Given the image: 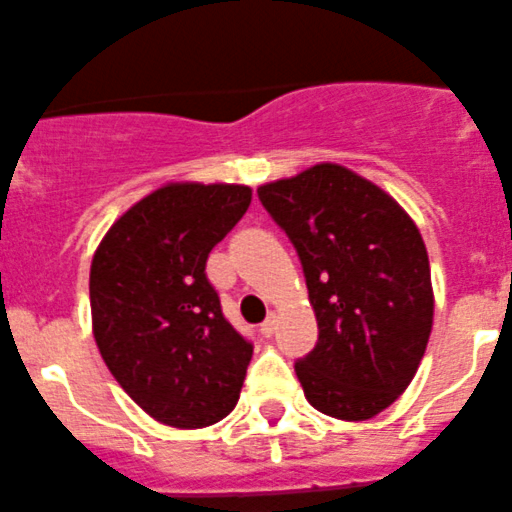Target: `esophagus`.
<instances>
[{
	"instance_id": "obj_1",
	"label": "esophagus",
	"mask_w": 512,
	"mask_h": 512,
	"mask_svg": "<svg viewBox=\"0 0 512 512\" xmlns=\"http://www.w3.org/2000/svg\"><path fill=\"white\" fill-rule=\"evenodd\" d=\"M275 328H278V315L270 313V315H267V318H265V323H262V326H260V333H262V336H265V338H270L272 333H275Z\"/></svg>"
}]
</instances>
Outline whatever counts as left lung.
<instances>
[{
	"instance_id": "1",
	"label": "left lung",
	"mask_w": 512,
	"mask_h": 512,
	"mask_svg": "<svg viewBox=\"0 0 512 512\" xmlns=\"http://www.w3.org/2000/svg\"><path fill=\"white\" fill-rule=\"evenodd\" d=\"M303 265L318 343L295 361L318 412L361 422L407 389L432 333V278L417 224L371 181L318 164L257 189Z\"/></svg>"
}]
</instances>
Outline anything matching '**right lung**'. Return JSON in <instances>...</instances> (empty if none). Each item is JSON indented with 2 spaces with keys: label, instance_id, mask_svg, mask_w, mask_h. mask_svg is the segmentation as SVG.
<instances>
[{
  "label": "right lung",
  "instance_id": "right-lung-1",
  "mask_svg": "<svg viewBox=\"0 0 512 512\" xmlns=\"http://www.w3.org/2000/svg\"><path fill=\"white\" fill-rule=\"evenodd\" d=\"M250 199V186L240 184L161 186L95 250V343L123 391L156 422L209 427L240 399L252 341L224 318L207 257Z\"/></svg>",
  "mask_w": 512,
  "mask_h": 512
}]
</instances>
